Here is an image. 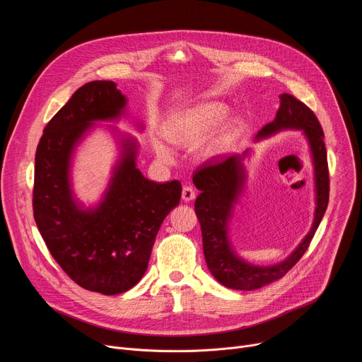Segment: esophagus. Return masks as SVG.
Returning a JSON list of instances; mask_svg holds the SVG:
<instances>
[{
	"label": "esophagus",
	"mask_w": 362,
	"mask_h": 362,
	"mask_svg": "<svg viewBox=\"0 0 362 362\" xmlns=\"http://www.w3.org/2000/svg\"><path fill=\"white\" fill-rule=\"evenodd\" d=\"M194 197H196L194 189H193L192 186H183V189H182V199H183L185 202H190V200H193Z\"/></svg>",
	"instance_id": "34e87169"
}]
</instances>
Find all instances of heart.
<instances>
[{
  "instance_id": "obj_1",
  "label": "heart",
  "mask_w": 362,
  "mask_h": 362,
  "mask_svg": "<svg viewBox=\"0 0 362 362\" xmlns=\"http://www.w3.org/2000/svg\"><path fill=\"white\" fill-rule=\"evenodd\" d=\"M229 113V107L221 101H204L196 106L180 110L169 117L165 124V134L180 146H193L211 134ZM243 129L240 117L229 119L200 148V156L215 159L222 154L239 136ZM154 150L163 160L172 159L170 148L160 140H154Z\"/></svg>"
}]
</instances>
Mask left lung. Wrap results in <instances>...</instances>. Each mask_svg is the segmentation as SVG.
Returning <instances> with one entry per match:
<instances>
[{"label":"left lung","mask_w":362,"mask_h":362,"mask_svg":"<svg viewBox=\"0 0 362 362\" xmlns=\"http://www.w3.org/2000/svg\"><path fill=\"white\" fill-rule=\"evenodd\" d=\"M282 130H300L303 133L311 150L315 185L313 226L282 262L269 267L253 265L236 253L229 239V223L233 218L235 204L246 185L247 175L243 160L249 158V150L233 154L223 162H206L193 176V183L200 190L194 202V211L202 229L206 265L214 278L226 288L253 291L281 279L300 259L325 215L329 199V175L324 132L314 112L288 93L279 95L276 117L257 132L255 140L271 137Z\"/></svg>","instance_id":"1"}]
</instances>
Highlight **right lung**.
I'll return each mask as SVG.
<instances>
[{
    "label": "right lung",
    "mask_w": 362,
    "mask_h": 362,
    "mask_svg": "<svg viewBox=\"0 0 362 362\" xmlns=\"http://www.w3.org/2000/svg\"><path fill=\"white\" fill-rule=\"evenodd\" d=\"M115 81L80 87L48 122L35 153L33 209L56 262L81 288L117 295L144 275L156 235L182 197L179 180H148L136 166L139 143L119 133V158L101 199L86 208L71 185L76 148L97 123L126 117ZM143 130L141 123H136Z\"/></svg>",
    "instance_id": "1"
}]
</instances>
